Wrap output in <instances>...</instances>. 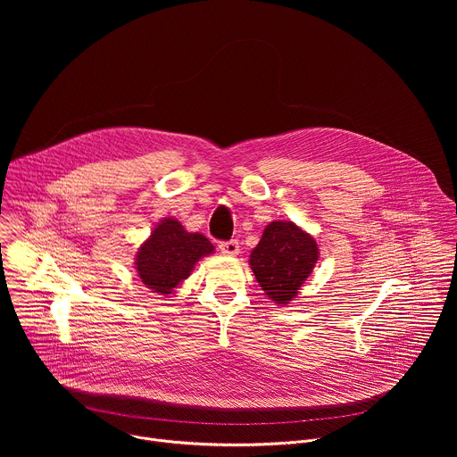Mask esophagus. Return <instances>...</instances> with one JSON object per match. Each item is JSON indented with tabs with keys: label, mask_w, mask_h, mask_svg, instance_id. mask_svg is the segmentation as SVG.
<instances>
[{
	"label": "esophagus",
	"mask_w": 457,
	"mask_h": 457,
	"mask_svg": "<svg viewBox=\"0 0 457 457\" xmlns=\"http://www.w3.org/2000/svg\"><path fill=\"white\" fill-rule=\"evenodd\" d=\"M219 249H220V253H222V254L235 256V254H238L240 245H238V242H237V240H224V242H220V244H219Z\"/></svg>",
	"instance_id": "esophagus-1"
}]
</instances>
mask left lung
I'll return each mask as SVG.
<instances>
[{
    "instance_id": "8db88e82",
    "label": "left lung",
    "mask_w": 457,
    "mask_h": 457,
    "mask_svg": "<svg viewBox=\"0 0 457 457\" xmlns=\"http://www.w3.org/2000/svg\"><path fill=\"white\" fill-rule=\"evenodd\" d=\"M318 247L312 237L291 220L271 222L258 245L253 249L249 264L256 282L277 303H289L305 278L312 273Z\"/></svg>"
}]
</instances>
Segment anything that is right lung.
<instances>
[{
	"mask_svg": "<svg viewBox=\"0 0 457 457\" xmlns=\"http://www.w3.org/2000/svg\"><path fill=\"white\" fill-rule=\"evenodd\" d=\"M213 244L201 233H187L173 220L164 219L152 237L139 247L136 266L143 284L161 295H170L193 266L210 253Z\"/></svg>",
	"mask_w": 457,
	"mask_h": 457,
	"instance_id": "1",
	"label": "right lung"
}]
</instances>
